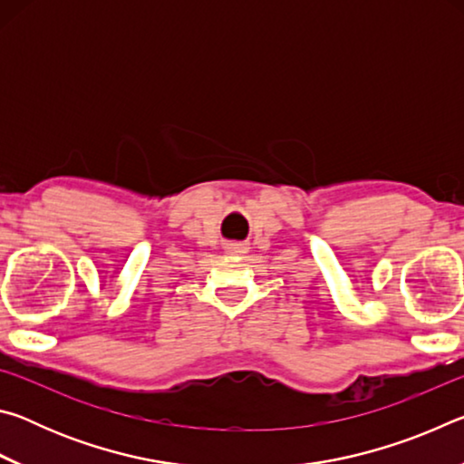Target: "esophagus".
I'll return each instance as SVG.
<instances>
[{
    "label": "esophagus",
    "instance_id": "34e87169",
    "mask_svg": "<svg viewBox=\"0 0 464 464\" xmlns=\"http://www.w3.org/2000/svg\"><path fill=\"white\" fill-rule=\"evenodd\" d=\"M225 249H227V254H231V256H243L247 251V246L241 241H231V243H227Z\"/></svg>",
    "mask_w": 464,
    "mask_h": 464
}]
</instances>
